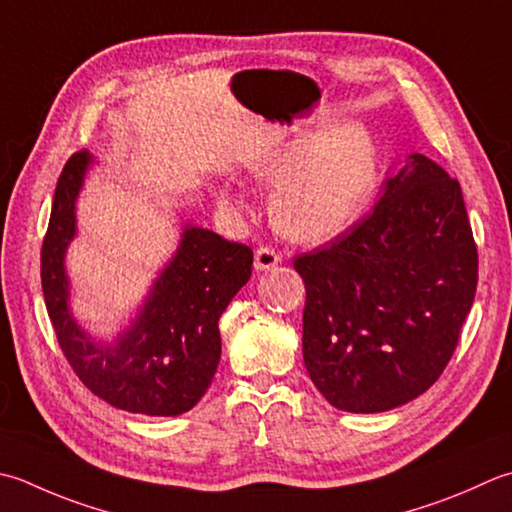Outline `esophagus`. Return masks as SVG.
<instances>
[{
  "instance_id": "34e87169",
  "label": "esophagus",
  "mask_w": 512,
  "mask_h": 512,
  "mask_svg": "<svg viewBox=\"0 0 512 512\" xmlns=\"http://www.w3.org/2000/svg\"><path fill=\"white\" fill-rule=\"evenodd\" d=\"M279 262H282V255H279L275 248L259 246L255 250V268L257 270H270V268H275Z\"/></svg>"
}]
</instances>
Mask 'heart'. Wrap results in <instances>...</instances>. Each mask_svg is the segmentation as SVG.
<instances>
[{
	"label": "heart",
	"instance_id": "1",
	"mask_svg": "<svg viewBox=\"0 0 512 512\" xmlns=\"http://www.w3.org/2000/svg\"><path fill=\"white\" fill-rule=\"evenodd\" d=\"M253 173L277 186L270 215L295 242H328L364 215L375 195L379 157L362 126L326 128L264 150Z\"/></svg>",
	"mask_w": 512,
	"mask_h": 512
}]
</instances>
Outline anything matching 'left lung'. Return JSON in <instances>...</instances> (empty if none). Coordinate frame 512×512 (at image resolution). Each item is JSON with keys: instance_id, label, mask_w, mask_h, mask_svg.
I'll return each mask as SVG.
<instances>
[{"instance_id": "obj_1", "label": "left lung", "mask_w": 512, "mask_h": 512, "mask_svg": "<svg viewBox=\"0 0 512 512\" xmlns=\"http://www.w3.org/2000/svg\"><path fill=\"white\" fill-rule=\"evenodd\" d=\"M293 266L306 284L302 350L319 393L348 413L402 406L444 373L475 299L462 186L410 155L373 213Z\"/></svg>"}]
</instances>
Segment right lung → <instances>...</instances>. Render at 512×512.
I'll return each mask as SVG.
<instances>
[{
	"instance_id": "1",
	"label": "right lung",
	"mask_w": 512,
	"mask_h": 512,
	"mask_svg": "<svg viewBox=\"0 0 512 512\" xmlns=\"http://www.w3.org/2000/svg\"><path fill=\"white\" fill-rule=\"evenodd\" d=\"M90 164L77 150L57 179L42 246V290L59 348L90 393L128 413L182 415L204 397L222 355L219 317L250 279L253 250L213 230L186 228L173 262L117 344L99 346L68 313L64 253L75 235V199Z\"/></svg>"
}]
</instances>
